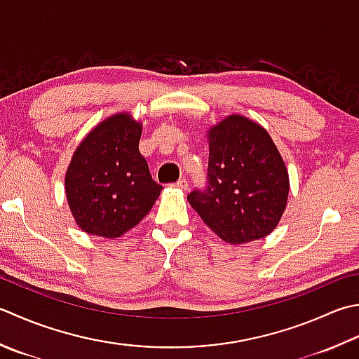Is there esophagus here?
I'll use <instances>...</instances> for the list:
<instances>
[{
  "label": "esophagus",
  "mask_w": 359,
  "mask_h": 359,
  "mask_svg": "<svg viewBox=\"0 0 359 359\" xmlns=\"http://www.w3.org/2000/svg\"><path fill=\"white\" fill-rule=\"evenodd\" d=\"M174 187L179 188V189H187L188 188V182L185 179H180V180H177V184H174Z\"/></svg>",
  "instance_id": "34e87169"
}]
</instances>
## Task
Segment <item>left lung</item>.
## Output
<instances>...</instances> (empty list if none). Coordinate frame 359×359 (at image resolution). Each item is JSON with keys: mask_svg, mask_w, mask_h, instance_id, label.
<instances>
[{"mask_svg": "<svg viewBox=\"0 0 359 359\" xmlns=\"http://www.w3.org/2000/svg\"><path fill=\"white\" fill-rule=\"evenodd\" d=\"M207 140L208 187L189 194V205L229 244L268 236L290 194V174L268 130L233 114L212 126Z\"/></svg>", "mask_w": 359, "mask_h": 359, "instance_id": "1", "label": "left lung"}]
</instances>
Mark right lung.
<instances>
[{"instance_id": "1", "label": "right lung", "mask_w": 359, "mask_h": 359, "mask_svg": "<svg viewBox=\"0 0 359 359\" xmlns=\"http://www.w3.org/2000/svg\"><path fill=\"white\" fill-rule=\"evenodd\" d=\"M142 130V121L119 111L96 124L76 147L65 172V193L86 233L119 238L151 212L163 189L140 154Z\"/></svg>"}]
</instances>
